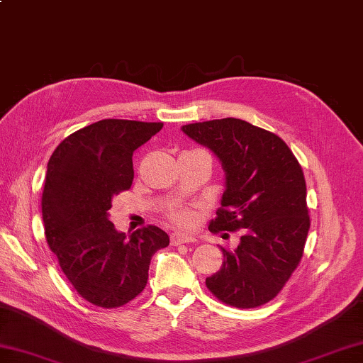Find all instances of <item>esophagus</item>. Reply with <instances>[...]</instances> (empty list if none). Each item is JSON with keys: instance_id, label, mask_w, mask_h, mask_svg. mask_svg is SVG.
Here are the masks:
<instances>
[{"instance_id": "esophagus-1", "label": "esophagus", "mask_w": 363, "mask_h": 363, "mask_svg": "<svg viewBox=\"0 0 363 363\" xmlns=\"http://www.w3.org/2000/svg\"><path fill=\"white\" fill-rule=\"evenodd\" d=\"M191 242H195V238H191L189 235H184V234H179V233L172 235V245L173 246L182 245V243H191Z\"/></svg>"}]
</instances>
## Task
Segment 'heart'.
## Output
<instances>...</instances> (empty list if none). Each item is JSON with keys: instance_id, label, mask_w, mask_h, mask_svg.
Returning a JSON list of instances; mask_svg holds the SVG:
<instances>
[{"instance_id": "1", "label": "heart", "mask_w": 363, "mask_h": 363, "mask_svg": "<svg viewBox=\"0 0 363 363\" xmlns=\"http://www.w3.org/2000/svg\"><path fill=\"white\" fill-rule=\"evenodd\" d=\"M168 218L179 228L189 229V228L195 225L196 213H195V211H191V209H186V207H177L176 206V207H172V209L168 211Z\"/></svg>"}]
</instances>
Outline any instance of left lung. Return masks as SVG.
<instances>
[{
  "label": "left lung",
  "instance_id": "8db88e82",
  "mask_svg": "<svg viewBox=\"0 0 363 363\" xmlns=\"http://www.w3.org/2000/svg\"><path fill=\"white\" fill-rule=\"evenodd\" d=\"M221 162L226 182L209 230L240 234L220 246L223 265L206 279L221 303L252 309L272 301L299 265L311 228L303 168L281 137L238 118L182 126ZM223 237H229L225 234Z\"/></svg>",
  "mask_w": 363,
  "mask_h": 363
}]
</instances>
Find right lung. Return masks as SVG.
Wrapping results in <instances>:
<instances>
[{
	"mask_svg": "<svg viewBox=\"0 0 363 363\" xmlns=\"http://www.w3.org/2000/svg\"><path fill=\"white\" fill-rule=\"evenodd\" d=\"M162 126L101 120L64 138L50 157L42 195L46 242L78 295L98 307L113 309L142 293L152 254L169 243L157 226L126 238L109 220L112 198L133 184L134 151Z\"/></svg>",
	"mask_w": 363,
	"mask_h": 363,
	"instance_id": "1",
	"label": "right lung"
}]
</instances>
